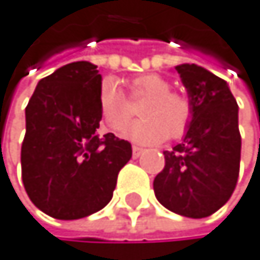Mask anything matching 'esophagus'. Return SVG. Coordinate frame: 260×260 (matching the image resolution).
I'll return each mask as SVG.
<instances>
[{
  "label": "esophagus",
  "instance_id": "34e87169",
  "mask_svg": "<svg viewBox=\"0 0 260 260\" xmlns=\"http://www.w3.org/2000/svg\"><path fill=\"white\" fill-rule=\"evenodd\" d=\"M132 151H133V157L137 158V157H140V155L143 154V147H140V146H133V147H132Z\"/></svg>",
  "mask_w": 260,
  "mask_h": 260
}]
</instances>
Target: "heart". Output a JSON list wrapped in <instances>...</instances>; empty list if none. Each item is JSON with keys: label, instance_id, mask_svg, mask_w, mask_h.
Returning <instances> with one entry per match:
<instances>
[{"label": "heart", "instance_id": "1", "mask_svg": "<svg viewBox=\"0 0 260 260\" xmlns=\"http://www.w3.org/2000/svg\"><path fill=\"white\" fill-rule=\"evenodd\" d=\"M133 96H146L140 108L141 120L123 130V137L141 144H158L170 138H181L192 119L190 100L172 90V84L154 73L138 76L130 84ZM98 109L105 123L116 132L127 125L132 111L117 81L106 78L98 88Z\"/></svg>", "mask_w": 260, "mask_h": 260}]
</instances>
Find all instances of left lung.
<instances>
[{
  "label": "left lung",
  "mask_w": 260,
  "mask_h": 260,
  "mask_svg": "<svg viewBox=\"0 0 260 260\" xmlns=\"http://www.w3.org/2000/svg\"><path fill=\"white\" fill-rule=\"evenodd\" d=\"M192 103L182 143L164 151L165 167L154 179L157 200L176 214L211 216L227 203L240 172L238 105L229 84L196 63L175 67Z\"/></svg>",
  "instance_id": "obj_1"
}]
</instances>
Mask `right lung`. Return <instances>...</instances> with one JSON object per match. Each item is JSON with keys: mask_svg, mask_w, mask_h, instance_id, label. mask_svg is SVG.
<instances>
[{"mask_svg": "<svg viewBox=\"0 0 260 260\" xmlns=\"http://www.w3.org/2000/svg\"><path fill=\"white\" fill-rule=\"evenodd\" d=\"M102 74L90 61H73L41 79L25 109L23 186L38 208L71 221L109 203L132 144L98 135Z\"/></svg>", "mask_w": 260, "mask_h": 260, "instance_id": "right-lung-1", "label": "right lung"}]
</instances>
